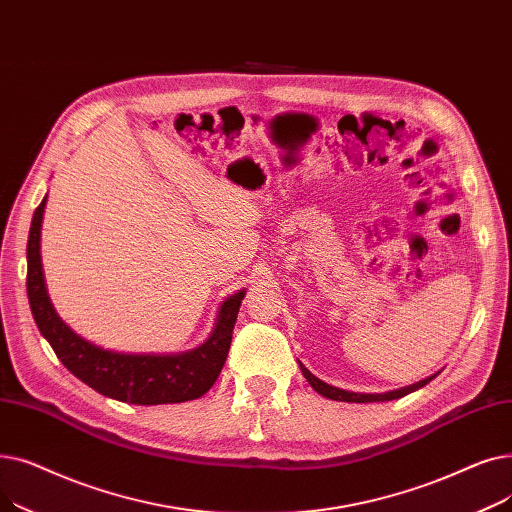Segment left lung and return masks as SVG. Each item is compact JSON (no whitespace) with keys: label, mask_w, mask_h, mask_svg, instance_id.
I'll return each mask as SVG.
<instances>
[{"label":"left lung","mask_w":512,"mask_h":512,"mask_svg":"<svg viewBox=\"0 0 512 512\" xmlns=\"http://www.w3.org/2000/svg\"><path fill=\"white\" fill-rule=\"evenodd\" d=\"M300 369H302V375L306 377V381L319 392L321 396L329 398V400H339V402H385V400H396V398H402L410 392H415V389L427 385L433 377L429 379H423L415 385H408V387H402V389H396V392H387V394H354V392H346V389H339V387H333L329 383H323L321 379H316L304 364L300 362Z\"/></svg>","instance_id":"left-lung-1"}]
</instances>
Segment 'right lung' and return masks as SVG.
Here are the masks:
<instances>
[{
  "instance_id": "add662e5",
  "label": "right lung",
  "mask_w": 512,
  "mask_h": 512,
  "mask_svg": "<svg viewBox=\"0 0 512 512\" xmlns=\"http://www.w3.org/2000/svg\"><path fill=\"white\" fill-rule=\"evenodd\" d=\"M45 198L33 214L29 231L27 294L41 335L50 342L64 367L102 396L129 404H175L204 396L225 367L237 312L246 294L239 291L223 304L210 339L191 352L154 356L118 354L97 348L66 327L47 298L39 254Z\"/></svg>"
}]
</instances>
